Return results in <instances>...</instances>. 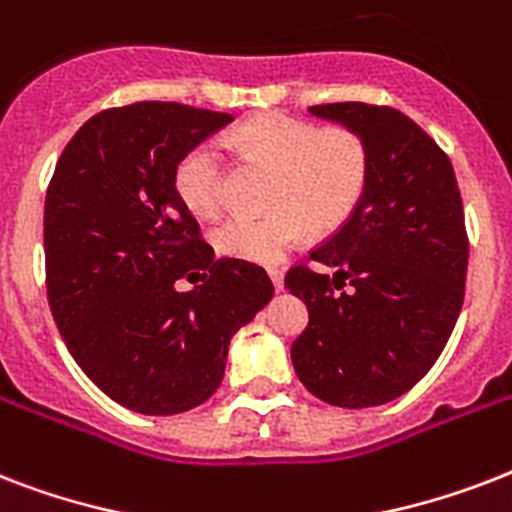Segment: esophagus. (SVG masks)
Segmentation results:
<instances>
[{
    "mask_svg": "<svg viewBox=\"0 0 512 512\" xmlns=\"http://www.w3.org/2000/svg\"><path fill=\"white\" fill-rule=\"evenodd\" d=\"M268 276H271L276 292H281V289H284V273H281L279 268H268Z\"/></svg>",
    "mask_w": 512,
    "mask_h": 512,
    "instance_id": "esophagus-1",
    "label": "esophagus"
}]
</instances>
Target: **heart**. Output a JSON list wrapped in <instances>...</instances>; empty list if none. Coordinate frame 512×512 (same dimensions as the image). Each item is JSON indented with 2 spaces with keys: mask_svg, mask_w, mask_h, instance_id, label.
<instances>
[{
  "mask_svg": "<svg viewBox=\"0 0 512 512\" xmlns=\"http://www.w3.org/2000/svg\"><path fill=\"white\" fill-rule=\"evenodd\" d=\"M247 159L273 167L263 217H231L215 231L220 255L257 265L279 263L289 249L316 233L337 231L353 212L369 180V148L348 127H324L271 114L252 116L231 135ZM175 193L193 215L217 217L225 207V162L215 143H199L175 167Z\"/></svg>",
  "mask_w": 512,
  "mask_h": 512,
  "instance_id": "heart-1",
  "label": "heart"
}]
</instances>
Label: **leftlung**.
Wrapping results in <instances>:
<instances>
[{
	"instance_id": "8db88e82",
	"label": "left lung",
	"mask_w": 512,
	"mask_h": 512,
	"mask_svg": "<svg viewBox=\"0 0 512 512\" xmlns=\"http://www.w3.org/2000/svg\"><path fill=\"white\" fill-rule=\"evenodd\" d=\"M313 116L358 132L369 180L356 212L297 265L287 289L308 308L292 364L342 409L388 404L430 372L465 297L468 233L449 156L396 108L327 103Z\"/></svg>"
}]
</instances>
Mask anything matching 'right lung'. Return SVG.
Wrapping results in <instances>:
<instances>
[{
    "label": "right lung",
    "instance_id": "right-lung-1",
    "mask_svg": "<svg viewBox=\"0 0 512 512\" xmlns=\"http://www.w3.org/2000/svg\"><path fill=\"white\" fill-rule=\"evenodd\" d=\"M231 122L159 100L108 108L55 164L44 199L52 319L82 372L132 412L204 404L223 382L231 337L271 303L263 268L215 260L175 193L183 154ZM185 275L197 287L180 293Z\"/></svg>",
    "mask_w": 512,
    "mask_h": 512
}]
</instances>
